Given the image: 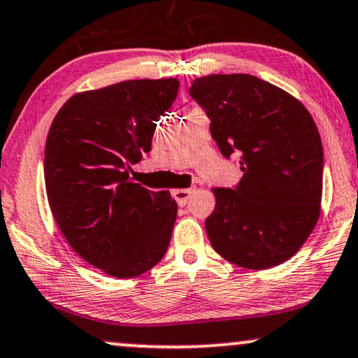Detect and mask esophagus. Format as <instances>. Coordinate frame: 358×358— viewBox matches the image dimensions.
<instances>
[{"label":"esophagus","mask_w":358,"mask_h":358,"mask_svg":"<svg viewBox=\"0 0 358 358\" xmlns=\"http://www.w3.org/2000/svg\"><path fill=\"white\" fill-rule=\"evenodd\" d=\"M194 188H177L173 189V198L175 201H177L178 206H185L186 203H188V199L191 198V194L194 193Z\"/></svg>","instance_id":"esophagus-1"}]
</instances>
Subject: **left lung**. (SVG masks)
<instances>
[{
	"label": "left lung",
	"instance_id": "obj_1",
	"mask_svg": "<svg viewBox=\"0 0 358 358\" xmlns=\"http://www.w3.org/2000/svg\"><path fill=\"white\" fill-rule=\"evenodd\" d=\"M189 94L210 118L220 152L238 154L243 172L235 189L213 188L210 245L245 269L282 264L321 214L323 144L315 120L299 99L251 74L198 78Z\"/></svg>",
	"mask_w": 358,
	"mask_h": 358
}]
</instances>
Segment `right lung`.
Masks as SVG:
<instances>
[{
    "instance_id": "right-lung-1",
    "label": "right lung",
    "mask_w": 358,
    "mask_h": 358,
    "mask_svg": "<svg viewBox=\"0 0 358 358\" xmlns=\"http://www.w3.org/2000/svg\"><path fill=\"white\" fill-rule=\"evenodd\" d=\"M178 79H133L78 92L55 117L45 145L50 209L69 246L102 273L129 279L169 248L177 203L131 180Z\"/></svg>"
}]
</instances>
